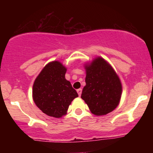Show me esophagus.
Listing matches in <instances>:
<instances>
[{
  "label": "esophagus",
  "mask_w": 153,
  "mask_h": 153,
  "mask_svg": "<svg viewBox=\"0 0 153 153\" xmlns=\"http://www.w3.org/2000/svg\"><path fill=\"white\" fill-rule=\"evenodd\" d=\"M77 92H78L79 96H81V94H82V89L81 88L78 89V90H77Z\"/></svg>",
  "instance_id": "obj_1"
}]
</instances>
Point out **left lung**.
<instances>
[{
  "label": "left lung",
  "mask_w": 153,
  "mask_h": 153,
  "mask_svg": "<svg viewBox=\"0 0 153 153\" xmlns=\"http://www.w3.org/2000/svg\"><path fill=\"white\" fill-rule=\"evenodd\" d=\"M85 85L81 99L93 114L103 116L118 106L122 94V85L119 75L106 59L96 57L84 64Z\"/></svg>",
  "instance_id": "1"
}]
</instances>
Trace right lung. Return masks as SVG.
I'll use <instances>...</instances> for the list:
<instances>
[{"instance_id": "1", "label": "right lung", "mask_w": 153, "mask_h": 153, "mask_svg": "<svg viewBox=\"0 0 153 153\" xmlns=\"http://www.w3.org/2000/svg\"><path fill=\"white\" fill-rule=\"evenodd\" d=\"M67 68L59 61L47 63L34 82L32 97L35 104L45 114L61 118L67 114L73 100L78 96L65 79Z\"/></svg>"}]
</instances>
